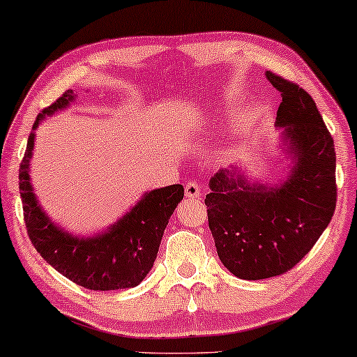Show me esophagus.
I'll list each match as a JSON object with an SVG mask.
<instances>
[{
	"label": "esophagus",
	"instance_id": "obj_1",
	"mask_svg": "<svg viewBox=\"0 0 357 357\" xmlns=\"http://www.w3.org/2000/svg\"><path fill=\"white\" fill-rule=\"evenodd\" d=\"M185 197L192 198V199L202 197V190H199V185L197 182H193V180H190V182L185 185Z\"/></svg>",
	"mask_w": 357,
	"mask_h": 357
}]
</instances>
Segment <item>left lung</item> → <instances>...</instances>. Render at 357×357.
<instances>
[{
    "label": "left lung",
    "mask_w": 357,
    "mask_h": 357,
    "mask_svg": "<svg viewBox=\"0 0 357 357\" xmlns=\"http://www.w3.org/2000/svg\"><path fill=\"white\" fill-rule=\"evenodd\" d=\"M281 92L276 126L284 128L292 170L278 187L248 182L236 167L209 180L208 224L219 260L241 280H265L294 268L319 241L336 208V154L307 92L266 73Z\"/></svg>",
    "instance_id": "left-lung-1"
}]
</instances>
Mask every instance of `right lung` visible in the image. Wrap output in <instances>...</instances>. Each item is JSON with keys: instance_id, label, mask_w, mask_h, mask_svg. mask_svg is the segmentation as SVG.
Segmentation results:
<instances>
[{"instance_id": "add662e5", "label": "right lung", "mask_w": 357, "mask_h": 357, "mask_svg": "<svg viewBox=\"0 0 357 357\" xmlns=\"http://www.w3.org/2000/svg\"><path fill=\"white\" fill-rule=\"evenodd\" d=\"M73 100V91H66L38 114L29 135L19 169V190L29 238L48 265L86 289L116 291L135 287L154 265L169 218L183 199V187L170 185L146 193L123 218L97 236L77 237L56 226L33 195L29 162L36 143L33 130L42 119L66 109Z\"/></svg>"}]
</instances>
